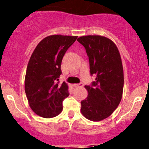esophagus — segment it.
<instances>
[{"mask_svg":"<svg viewBox=\"0 0 149 149\" xmlns=\"http://www.w3.org/2000/svg\"><path fill=\"white\" fill-rule=\"evenodd\" d=\"M73 86H74V87H83V86H84V84H82V83H80V84H73Z\"/></svg>","mask_w":149,"mask_h":149,"instance_id":"obj_1","label":"esophagus"}]
</instances>
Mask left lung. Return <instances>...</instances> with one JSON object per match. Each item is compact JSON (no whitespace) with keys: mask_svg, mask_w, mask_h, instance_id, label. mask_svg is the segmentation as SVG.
Here are the masks:
<instances>
[{"mask_svg":"<svg viewBox=\"0 0 149 149\" xmlns=\"http://www.w3.org/2000/svg\"><path fill=\"white\" fill-rule=\"evenodd\" d=\"M89 56L90 73L95 75L91 86H85L87 98L81 101V113L98 122L110 116L122 97L124 72L120 54L115 43L101 36H84L77 39Z\"/></svg>","mask_w":149,"mask_h":149,"instance_id":"obj_1","label":"left lung"}]
</instances>
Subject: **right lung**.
Returning <instances> with one entry per match:
<instances>
[{"instance_id": "add662e5", "label": "right lung", "mask_w": 149, "mask_h": 149, "mask_svg": "<svg viewBox=\"0 0 149 149\" xmlns=\"http://www.w3.org/2000/svg\"><path fill=\"white\" fill-rule=\"evenodd\" d=\"M74 36L51 35L37 45L26 71L24 89L29 106L43 118L58 116L63 101L69 95L66 83L59 84L61 63L68 48L77 39Z\"/></svg>"}]
</instances>
